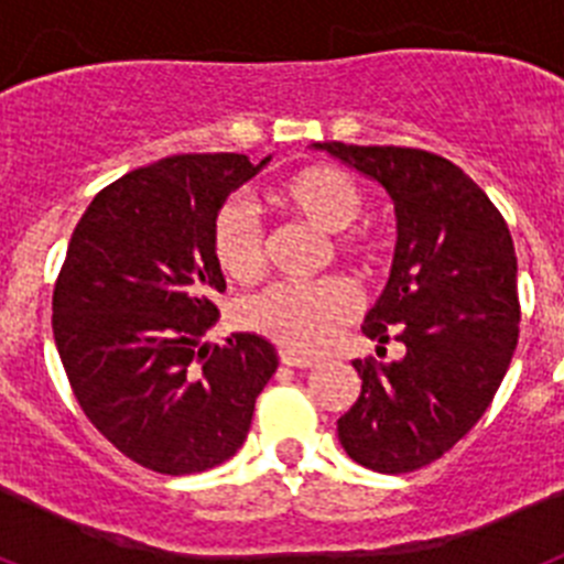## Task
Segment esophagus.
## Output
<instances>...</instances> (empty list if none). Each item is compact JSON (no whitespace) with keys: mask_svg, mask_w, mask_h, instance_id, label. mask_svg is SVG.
<instances>
[{"mask_svg":"<svg viewBox=\"0 0 564 564\" xmlns=\"http://www.w3.org/2000/svg\"><path fill=\"white\" fill-rule=\"evenodd\" d=\"M282 364H285V367H296V370H307V367H316V358H302L293 356V352H282Z\"/></svg>","mask_w":564,"mask_h":564,"instance_id":"1","label":"esophagus"}]
</instances>
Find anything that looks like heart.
Wrapping results in <instances>:
<instances>
[{
    "mask_svg": "<svg viewBox=\"0 0 564 564\" xmlns=\"http://www.w3.org/2000/svg\"><path fill=\"white\" fill-rule=\"evenodd\" d=\"M273 200L318 231L344 230L338 237V251L347 257H361L370 248L364 234L347 231L361 217L364 192L344 169L325 163L299 169L273 188ZM212 251L220 271L234 282L248 285L262 276L268 259L265 231L242 200H228L217 212ZM356 311V288L347 279L330 276L313 285H273L257 293L242 305V322L282 350L311 356L327 347Z\"/></svg>",
    "mask_w": 564,
    "mask_h": 564,
    "instance_id": "1",
    "label": "heart"
}]
</instances>
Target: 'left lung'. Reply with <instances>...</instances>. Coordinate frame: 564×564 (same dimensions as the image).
<instances>
[{"instance_id":"obj_1","label":"left lung","mask_w":564,"mask_h":564,"mask_svg":"<svg viewBox=\"0 0 564 564\" xmlns=\"http://www.w3.org/2000/svg\"><path fill=\"white\" fill-rule=\"evenodd\" d=\"M390 194L398 242L364 336L406 347L398 361L356 358L361 395L338 441L361 466L401 475L430 466L495 398L517 350V253L506 220L460 166L403 147L313 143Z\"/></svg>"}]
</instances>
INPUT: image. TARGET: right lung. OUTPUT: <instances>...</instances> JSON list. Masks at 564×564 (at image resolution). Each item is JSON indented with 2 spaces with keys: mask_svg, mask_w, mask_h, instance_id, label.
<instances>
[{
  "mask_svg": "<svg viewBox=\"0 0 564 564\" xmlns=\"http://www.w3.org/2000/svg\"><path fill=\"white\" fill-rule=\"evenodd\" d=\"M271 163L174 154L93 197L53 291V336L89 423L158 475L220 466L246 441L276 372L257 333L203 341L226 291L212 226L228 194Z\"/></svg>",
  "mask_w": 564,
  "mask_h": 564,
  "instance_id": "add662e5",
  "label": "right lung"
}]
</instances>
